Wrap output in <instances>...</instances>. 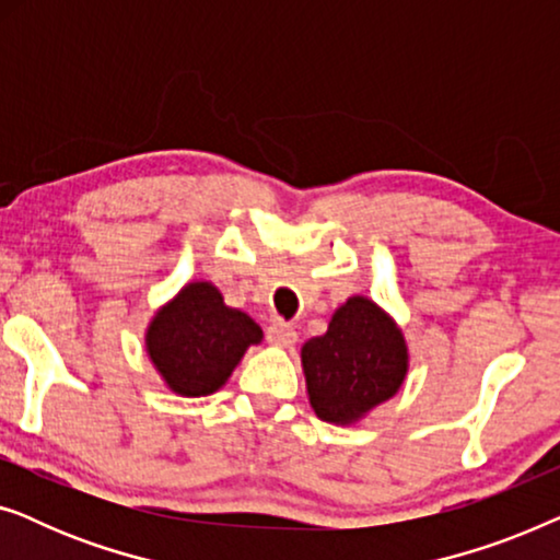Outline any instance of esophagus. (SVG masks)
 <instances>
[{
    "label": "esophagus",
    "mask_w": 560,
    "mask_h": 560,
    "mask_svg": "<svg viewBox=\"0 0 560 560\" xmlns=\"http://www.w3.org/2000/svg\"><path fill=\"white\" fill-rule=\"evenodd\" d=\"M267 341L275 343V347H293L298 341V334L293 326L285 324V320H272V324L267 326Z\"/></svg>",
    "instance_id": "1"
}]
</instances>
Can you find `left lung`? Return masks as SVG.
Masks as SVG:
<instances>
[{
	"instance_id": "1",
	"label": "left lung",
	"mask_w": 560,
	"mask_h": 560,
	"mask_svg": "<svg viewBox=\"0 0 560 560\" xmlns=\"http://www.w3.org/2000/svg\"><path fill=\"white\" fill-rule=\"evenodd\" d=\"M313 410L328 423H351L389 400L408 372L402 334L366 298H349L328 331L303 347Z\"/></svg>"
}]
</instances>
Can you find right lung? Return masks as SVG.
Segmentation results:
<instances>
[{
    "label": "right lung",
    "mask_w": 560,
    "mask_h": 560,
    "mask_svg": "<svg viewBox=\"0 0 560 560\" xmlns=\"http://www.w3.org/2000/svg\"><path fill=\"white\" fill-rule=\"evenodd\" d=\"M259 339L262 328L247 313L226 308L209 282H190L152 320L148 351L175 393L201 397L217 393Z\"/></svg>",
    "instance_id": "1"
}]
</instances>
